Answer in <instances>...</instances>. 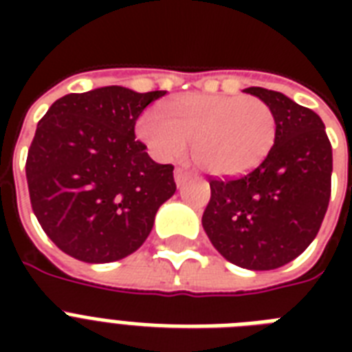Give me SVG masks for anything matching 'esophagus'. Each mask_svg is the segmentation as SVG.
<instances>
[{
	"label": "esophagus",
	"instance_id": "obj_1",
	"mask_svg": "<svg viewBox=\"0 0 352 352\" xmlns=\"http://www.w3.org/2000/svg\"><path fill=\"white\" fill-rule=\"evenodd\" d=\"M188 179V173L182 168H177L175 170V182H177V186H182L184 182H186Z\"/></svg>",
	"mask_w": 352,
	"mask_h": 352
}]
</instances>
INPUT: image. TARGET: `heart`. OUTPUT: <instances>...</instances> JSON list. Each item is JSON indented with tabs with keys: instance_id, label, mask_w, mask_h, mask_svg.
Segmentation results:
<instances>
[{
	"instance_id": "b5f03b06",
	"label": "heart",
	"mask_w": 352,
	"mask_h": 352,
	"mask_svg": "<svg viewBox=\"0 0 352 352\" xmlns=\"http://www.w3.org/2000/svg\"><path fill=\"white\" fill-rule=\"evenodd\" d=\"M138 137L160 160L193 153L214 175L237 177L261 164L278 137L272 107L257 96H177L138 120Z\"/></svg>"
}]
</instances>
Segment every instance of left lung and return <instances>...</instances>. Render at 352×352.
Listing matches in <instances>:
<instances>
[{"mask_svg": "<svg viewBox=\"0 0 352 352\" xmlns=\"http://www.w3.org/2000/svg\"><path fill=\"white\" fill-rule=\"evenodd\" d=\"M245 93L272 107V151L246 175L210 179L203 228L215 250L248 270H274L300 256L316 237L331 199L333 148L316 113L278 91Z\"/></svg>", "mask_w": 352, "mask_h": 352, "instance_id": "obj_1", "label": "left lung"}]
</instances>
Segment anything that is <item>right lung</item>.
<instances>
[{
	"instance_id": "obj_1",
	"label": "right lung",
	"mask_w": 352,
	"mask_h": 352,
	"mask_svg": "<svg viewBox=\"0 0 352 352\" xmlns=\"http://www.w3.org/2000/svg\"><path fill=\"white\" fill-rule=\"evenodd\" d=\"M166 91L107 85L58 98L27 155L36 219L62 252L111 263L140 248L160 204L175 193L173 166L157 164L135 122Z\"/></svg>"
}]
</instances>
